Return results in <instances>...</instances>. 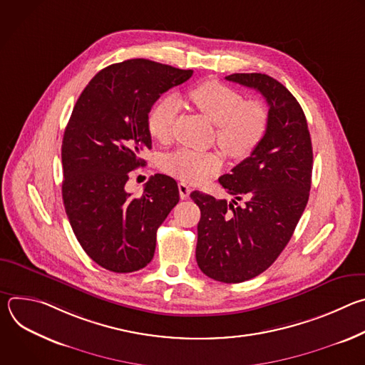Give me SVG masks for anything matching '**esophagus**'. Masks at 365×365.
Here are the masks:
<instances>
[{
    "instance_id": "34e87169",
    "label": "esophagus",
    "mask_w": 365,
    "mask_h": 365,
    "mask_svg": "<svg viewBox=\"0 0 365 365\" xmlns=\"http://www.w3.org/2000/svg\"><path fill=\"white\" fill-rule=\"evenodd\" d=\"M178 187H179L180 199H187V197H189V195H190V192H192V189H190L185 182H180V183L178 185Z\"/></svg>"
}]
</instances>
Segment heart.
<instances>
[{"label":"heart","mask_w":365,"mask_h":365,"mask_svg":"<svg viewBox=\"0 0 365 365\" xmlns=\"http://www.w3.org/2000/svg\"><path fill=\"white\" fill-rule=\"evenodd\" d=\"M193 106L217 125V141L234 159H244L262 143L269 127V111L263 102L244 101L234 88L206 81L189 92ZM179 113V99L173 95L162 98L151 108L147 125L153 138L168 141ZM162 168L169 175L185 182L199 183L222 168L218 153H200L190 148H179L168 154Z\"/></svg>","instance_id":"b5f03b06"}]
</instances>
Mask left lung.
<instances>
[{"instance_id":"obj_1","label":"left lung","mask_w":365,"mask_h":365,"mask_svg":"<svg viewBox=\"0 0 365 365\" xmlns=\"http://www.w3.org/2000/svg\"><path fill=\"white\" fill-rule=\"evenodd\" d=\"M225 79L266 98L269 127L250 158L220 178L244 205L197 190L190 197L200 210L199 269L217 282L241 283L267 270L290 241L309 199L314 151L300 103L279 81L264 73Z\"/></svg>"}]
</instances>
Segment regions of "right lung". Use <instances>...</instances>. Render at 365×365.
<instances>
[{
	"instance_id": "obj_1",
	"label": "right lung",
	"mask_w": 365,
	"mask_h": 365,
	"mask_svg": "<svg viewBox=\"0 0 365 365\" xmlns=\"http://www.w3.org/2000/svg\"><path fill=\"white\" fill-rule=\"evenodd\" d=\"M192 73L124 61L99 71L75 103L62 143L65 211L81 247L110 272L131 273L151 262L155 232L179 202L178 183L166 175L151 176L140 197L125 183L151 148L153 103Z\"/></svg>"
}]
</instances>
